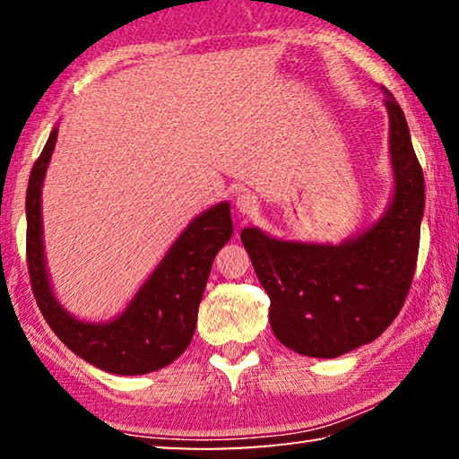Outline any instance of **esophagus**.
Listing matches in <instances>:
<instances>
[{
  "mask_svg": "<svg viewBox=\"0 0 459 459\" xmlns=\"http://www.w3.org/2000/svg\"><path fill=\"white\" fill-rule=\"evenodd\" d=\"M237 211L240 212V214H255L257 212V208H259V200L253 196V194H247V192H243V194H238L237 196Z\"/></svg>",
  "mask_w": 459,
  "mask_h": 459,
  "instance_id": "34e87169",
  "label": "esophagus"
}]
</instances>
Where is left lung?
Instances as JSON below:
<instances>
[{
  "mask_svg": "<svg viewBox=\"0 0 459 459\" xmlns=\"http://www.w3.org/2000/svg\"><path fill=\"white\" fill-rule=\"evenodd\" d=\"M383 92L393 196L378 221L340 245L283 240L257 227L240 230L271 299L275 338L312 359H336L378 338L413 281L425 182L405 113L391 92Z\"/></svg>",
  "mask_w": 459,
  "mask_h": 459,
  "instance_id": "left-lung-1",
  "label": "left lung"
}]
</instances>
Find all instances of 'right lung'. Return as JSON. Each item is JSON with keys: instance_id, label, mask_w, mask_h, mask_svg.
<instances>
[{"instance_id": "1", "label": "right lung", "mask_w": 459, "mask_h": 459, "mask_svg": "<svg viewBox=\"0 0 459 459\" xmlns=\"http://www.w3.org/2000/svg\"><path fill=\"white\" fill-rule=\"evenodd\" d=\"M56 137L58 126L32 168L26 194V253L38 307L52 332L92 367L126 377L164 368L188 348L196 330L212 261L232 235L230 204L219 202L198 214L117 317L81 320L58 301L44 255L42 186Z\"/></svg>"}]
</instances>
